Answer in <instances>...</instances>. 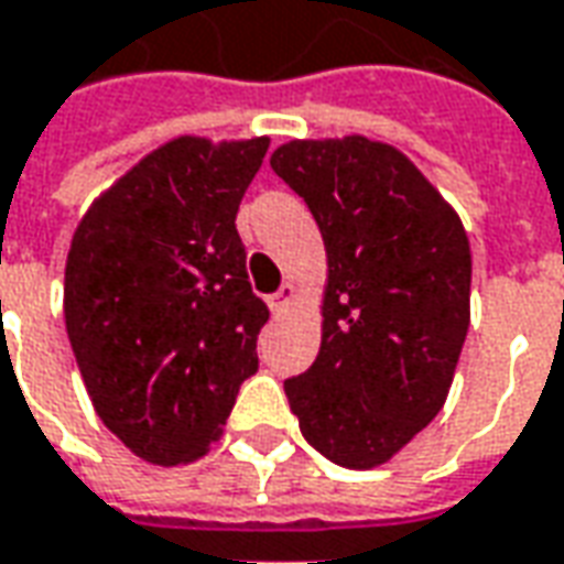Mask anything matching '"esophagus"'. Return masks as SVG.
Here are the masks:
<instances>
[{
	"instance_id": "obj_1",
	"label": "esophagus",
	"mask_w": 564,
	"mask_h": 564,
	"mask_svg": "<svg viewBox=\"0 0 564 564\" xmlns=\"http://www.w3.org/2000/svg\"><path fill=\"white\" fill-rule=\"evenodd\" d=\"M293 299H295V286L293 283H283L278 293L269 295V308L274 311V314H283V311L293 305Z\"/></svg>"
}]
</instances>
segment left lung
I'll list each match as a JSON object with an SVG mask.
<instances>
[{
  "label": "left lung",
  "instance_id": "8db88e82",
  "mask_svg": "<svg viewBox=\"0 0 564 564\" xmlns=\"http://www.w3.org/2000/svg\"><path fill=\"white\" fill-rule=\"evenodd\" d=\"M271 167L308 204L329 262L321 354L283 391L311 446L369 470L446 403L470 326L467 231L388 143L293 140Z\"/></svg>",
  "mask_w": 564,
  "mask_h": 564
}]
</instances>
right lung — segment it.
<instances>
[{"instance_id": "1", "label": "right lung", "mask_w": 564, "mask_h": 564, "mask_svg": "<svg viewBox=\"0 0 564 564\" xmlns=\"http://www.w3.org/2000/svg\"><path fill=\"white\" fill-rule=\"evenodd\" d=\"M269 137H180L90 204L63 281L66 336L90 403L149 464L200 458L259 369L269 321L235 228Z\"/></svg>"}]
</instances>
